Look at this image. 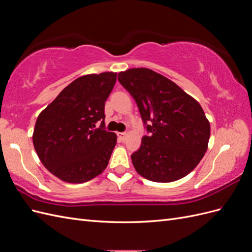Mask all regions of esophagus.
<instances>
[{
  "label": "esophagus",
  "mask_w": 252,
  "mask_h": 252,
  "mask_svg": "<svg viewBox=\"0 0 252 252\" xmlns=\"http://www.w3.org/2000/svg\"><path fill=\"white\" fill-rule=\"evenodd\" d=\"M118 136L122 141H124L126 138V132H118Z\"/></svg>",
  "instance_id": "obj_1"
}]
</instances>
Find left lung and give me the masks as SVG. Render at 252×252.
Segmentation results:
<instances>
[{"instance_id":"8db88e82","label":"left lung","mask_w":252,"mask_h":252,"mask_svg":"<svg viewBox=\"0 0 252 252\" xmlns=\"http://www.w3.org/2000/svg\"><path fill=\"white\" fill-rule=\"evenodd\" d=\"M118 80L138 105L148 135L131 155L135 170L152 182L184 178L207 150L210 124L192 96L148 68L120 72Z\"/></svg>"}]
</instances>
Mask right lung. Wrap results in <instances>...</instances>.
<instances>
[{"label":"right lung","instance_id":"right-lung-1","mask_svg":"<svg viewBox=\"0 0 252 252\" xmlns=\"http://www.w3.org/2000/svg\"><path fill=\"white\" fill-rule=\"evenodd\" d=\"M117 73L88 74L74 80L37 117L33 146L43 165L68 183H84L107 167L117 144L105 130V102ZM101 123L98 128L96 124Z\"/></svg>","mask_w":252,"mask_h":252}]
</instances>
